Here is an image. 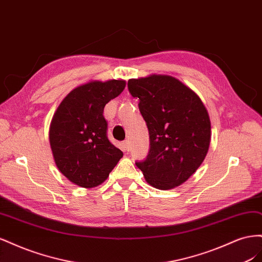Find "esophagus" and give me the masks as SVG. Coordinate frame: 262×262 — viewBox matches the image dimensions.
Wrapping results in <instances>:
<instances>
[{"label":"esophagus","mask_w":262,"mask_h":262,"mask_svg":"<svg viewBox=\"0 0 262 262\" xmlns=\"http://www.w3.org/2000/svg\"><path fill=\"white\" fill-rule=\"evenodd\" d=\"M122 148L125 150V152H128V150L130 149V143H129L128 140L122 142Z\"/></svg>","instance_id":"obj_1"}]
</instances>
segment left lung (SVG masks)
Instances as JSON below:
<instances>
[{
    "instance_id": "left-lung-1",
    "label": "left lung",
    "mask_w": 262,
    "mask_h": 262,
    "mask_svg": "<svg viewBox=\"0 0 262 262\" xmlns=\"http://www.w3.org/2000/svg\"><path fill=\"white\" fill-rule=\"evenodd\" d=\"M146 122L149 148L136 162L150 186H180L200 167L209 150L211 122L201 99L177 78L149 75L128 81Z\"/></svg>"
}]
</instances>
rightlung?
<instances>
[{
    "label": "right lung",
    "instance_id": "1",
    "mask_svg": "<svg viewBox=\"0 0 262 262\" xmlns=\"http://www.w3.org/2000/svg\"><path fill=\"white\" fill-rule=\"evenodd\" d=\"M124 87L120 80L81 85L55 112L49 132L52 154L59 170L73 184L97 187L123 156L108 139L104 108Z\"/></svg>",
    "mask_w": 262,
    "mask_h": 262
}]
</instances>
